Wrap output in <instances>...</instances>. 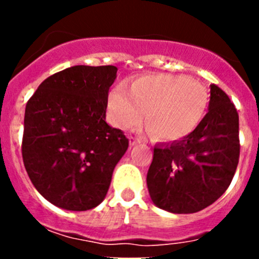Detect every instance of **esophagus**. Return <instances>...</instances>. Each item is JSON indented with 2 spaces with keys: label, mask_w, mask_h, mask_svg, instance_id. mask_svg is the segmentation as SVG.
Wrapping results in <instances>:
<instances>
[{
  "label": "esophagus",
  "mask_w": 259,
  "mask_h": 259,
  "mask_svg": "<svg viewBox=\"0 0 259 259\" xmlns=\"http://www.w3.org/2000/svg\"><path fill=\"white\" fill-rule=\"evenodd\" d=\"M141 143V139H139V137H135V136H131L130 137V144H131L132 146L136 145V144Z\"/></svg>",
  "instance_id": "esophagus-1"
}]
</instances>
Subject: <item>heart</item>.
<instances>
[{
	"instance_id": "b5f03b06",
	"label": "heart",
	"mask_w": 259,
	"mask_h": 259,
	"mask_svg": "<svg viewBox=\"0 0 259 259\" xmlns=\"http://www.w3.org/2000/svg\"><path fill=\"white\" fill-rule=\"evenodd\" d=\"M110 91L107 109L111 122L132 130L146 122L163 141H178L194 131L207 106V93L196 80L182 75H146Z\"/></svg>"
}]
</instances>
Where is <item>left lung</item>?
I'll list each match as a JSON object with an SVG mask.
<instances>
[{
	"mask_svg": "<svg viewBox=\"0 0 259 259\" xmlns=\"http://www.w3.org/2000/svg\"><path fill=\"white\" fill-rule=\"evenodd\" d=\"M240 157L239 114L218 85L209 111L180 141L154 148L146 184L153 202L175 214L205 209L227 191Z\"/></svg>",
	"mask_w": 259,
	"mask_h": 259,
	"instance_id": "obj_1",
	"label": "left lung"
}]
</instances>
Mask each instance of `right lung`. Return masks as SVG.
<instances>
[{"mask_svg":"<svg viewBox=\"0 0 259 259\" xmlns=\"http://www.w3.org/2000/svg\"><path fill=\"white\" fill-rule=\"evenodd\" d=\"M115 66H74L45 79L26 105L22 157L32 184L72 211L104 201L128 148L122 130L105 122Z\"/></svg>","mask_w":259,"mask_h":259,"instance_id":"right-lung-1","label":"right lung"}]
</instances>
